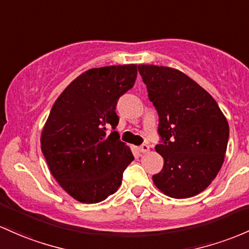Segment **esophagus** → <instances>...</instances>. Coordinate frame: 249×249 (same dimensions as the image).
Segmentation results:
<instances>
[{
	"mask_svg": "<svg viewBox=\"0 0 249 249\" xmlns=\"http://www.w3.org/2000/svg\"><path fill=\"white\" fill-rule=\"evenodd\" d=\"M139 150H141V152H143V154H147V152L150 151V145H147V144H142V145L139 146Z\"/></svg>",
	"mask_w": 249,
	"mask_h": 249,
	"instance_id": "34e87169",
	"label": "esophagus"
}]
</instances>
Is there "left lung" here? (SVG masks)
<instances>
[{
	"instance_id": "1",
	"label": "left lung",
	"mask_w": 249,
	"mask_h": 249,
	"mask_svg": "<svg viewBox=\"0 0 249 249\" xmlns=\"http://www.w3.org/2000/svg\"><path fill=\"white\" fill-rule=\"evenodd\" d=\"M150 102L160 117L164 160L155 185L174 198H188L208 188L225 160L229 125L208 92L178 70L139 65Z\"/></svg>"
}]
</instances>
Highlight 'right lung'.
I'll list each match as a JSON object with an SVG mask.
<instances>
[{
    "label": "right lung",
    "mask_w": 249,
    "mask_h": 249,
    "mask_svg": "<svg viewBox=\"0 0 249 249\" xmlns=\"http://www.w3.org/2000/svg\"><path fill=\"white\" fill-rule=\"evenodd\" d=\"M136 78L133 64L91 68L64 89L45 123L40 141L49 170L81 203H98L116 193L133 160L114 129L117 102Z\"/></svg>",
    "instance_id": "1"
}]
</instances>
